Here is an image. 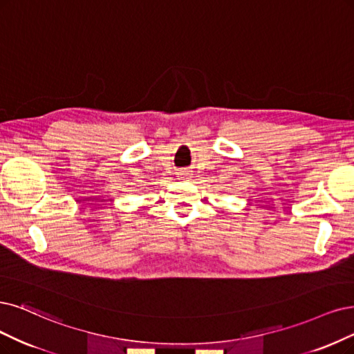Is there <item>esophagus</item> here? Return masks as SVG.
<instances>
[{
	"instance_id": "34e87169",
	"label": "esophagus",
	"mask_w": 354,
	"mask_h": 354,
	"mask_svg": "<svg viewBox=\"0 0 354 354\" xmlns=\"http://www.w3.org/2000/svg\"><path fill=\"white\" fill-rule=\"evenodd\" d=\"M179 175H180L182 178H187V176H189L191 174H189V170H187V169H182V170H179Z\"/></svg>"
}]
</instances>
